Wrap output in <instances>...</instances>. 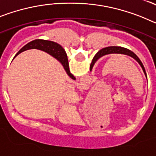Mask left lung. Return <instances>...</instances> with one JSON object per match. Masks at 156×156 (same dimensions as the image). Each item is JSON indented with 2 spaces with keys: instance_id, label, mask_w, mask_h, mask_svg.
Masks as SVG:
<instances>
[{
  "instance_id": "left-lung-1",
  "label": "left lung",
  "mask_w": 156,
  "mask_h": 156,
  "mask_svg": "<svg viewBox=\"0 0 156 156\" xmlns=\"http://www.w3.org/2000/svg\"><path fill=\"white\" fill-rule=\"evenodd\" d=\"M109 54H122V55H129V56H130V57L133 58H134L135 60H136V61L139 63V65L141 66V68H142L144 75H145L146 78H147L145 69H144V66H143L141 61H140V59H139V58L137 57V56L136 55H135L133 51H129V49H126V48H122V47H108V48H102L101 50L99 51L98 52L96 55H95V56L94 57L93 60H92L91 65H90V70H91L92 67H93V66H94V64L95 63V62L97 61L99 58L102 57L103 55H109Z\"/></svg>"
}]
</instances>
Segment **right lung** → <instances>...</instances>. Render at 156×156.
I'll return each mask as SVG.
<instances>
[{
    "label": "right lung",
    "mask_w": 156,
    "mask_h": 156,
    "mask_svg": "<svg viewBox=\"0 0 156 156\" xmlns=\"http://www.w3.org/2000/svg\"><path fill=\"white\" fill-rule=\"evenodd\" d=\"M29 49H39V50L44 51L47 52L54 58H55L58 60L66 70V73L68 74L69 76L72 79L75 80V77L70 73L69 68V62L68 58L66 55V53L61 45L53 41H46V40H35L31 42L28 43L27 44L25 45L23 48L20 49L17 55L19 53L24 51L29 50Z\"/></svg>",
    "instance_id": "obj_1"
}]
</instances>
